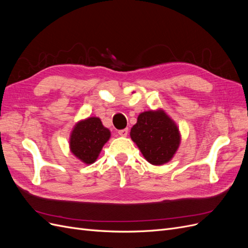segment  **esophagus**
<instances>
[{
  "label": "esophagus",
  "mask_w": 248,
  "mask_h": 248,
  "mask_svg": "<svg viewBox=\"0 0 248 248\" xmlns=\"http://www.w3.org/2000/svg\"><path fill=\"white\" fill-rule=\"evenodd\" d=\"M118 134H119V136H121V137H127V134H128V129L125 128V129H122V130H119Z\"/></svg>",
  "instance_id": "obj_1"
}]
</instances>
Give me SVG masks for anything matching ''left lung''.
Masks as SVG:
<instances>
[{"label":"left lung","mask_w":248,"mask_h":248,"mask_svg":"<svg viewBox=\"0 0 248 248\" xmlns=\"http://www.w3.org/2000/svg\"><path fill=\"white\" fill-rule=\"evenodd\" d=\"M130 138L153 166L170 161L181 142L179 127L162 108L140 112L130 130Z\"/></svg>","instance_id":"left-lung-1"}]
</instances>
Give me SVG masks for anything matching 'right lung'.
<instances>
[{"instance_id":"right-lung-1","label":"right lung","mask_w":248,"mask_h":248,"mask_svg":"<svg viewBox=\"0 0 248 248\" xmlns=\"http://www.w3.org/2000/svg\"><path fill=\"white\" fill-rule=\"evenodd\" d=\"M110 138V131L104 127L98 117H89L78 121L70 132L71 153L86 164L94 163L102 147Z\"/></svg>"}]
</instances>
